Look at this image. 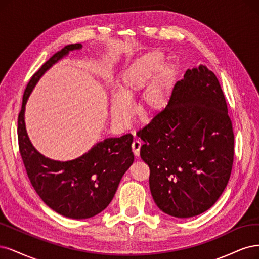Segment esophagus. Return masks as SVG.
Segmentation results:
<instances>
[{"label":"esophagus","mask_w":259,"mask_h":259,"mask_svg":"<svg viewBox=\"0 0 259 259\" xmlns=\"http://www.w3.org/2000/svg\"><path fill=\"white\" fill-rule=\"evenodd\" d=\"M141 146H142V143H141V142H140L139 140H135V141H133V143H132V152H133V154H135L136 157H139V156H140Z\"/></svg>","instance_id":"obj_1"}]
</instances>
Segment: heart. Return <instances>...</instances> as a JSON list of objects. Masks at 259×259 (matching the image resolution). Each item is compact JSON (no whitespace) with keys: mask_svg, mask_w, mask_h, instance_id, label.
I'll return each instance as SVG.
<instances>
[{"mask_svg":"<svg viewBox=\"0 0 259 259\" xmlns=\"http://www.w3.org/2000/svg\"><path fill=\"white\" fill-rule=\"evenodd\" d=\"M160 52H151L140 57L123 71L117 81V95L111 101V116L117 126L127 124L131 117L130 102L138 98L149 79L156 72L153 79L144 90L139 102V111L151 117L164 110L168 103L174 69L171 64L162 62Z\"/></svg>","mask_w":259,"mask_h":259,"instance_id":"b5f03b06","label":"heart"}]
</instances>
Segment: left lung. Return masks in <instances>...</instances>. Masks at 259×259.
Listing matches in <instances>:
<instances>
[{"label":"left lung","mask_w":259,"mask_h":259,"mask_svg":"<svg viewBox=\"0 0 259 259\" xmlns=\"http://www.w3.org/2000/svg\"><path fill=\"white\" fill-rule=\"evenodd\" d=\"M137 136L162 212L193 218L218 201L231 174L235 137L220 81L205 65L186 71L168 105Z\"/></svg>","instance_id":"left-lung-1"}]
</instances>
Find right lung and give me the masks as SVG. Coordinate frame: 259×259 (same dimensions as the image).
I'll list each match as a JSON object with an SVG mask.
<instances>
[{
  "label": "right lung",
  "instance_id": "add662e5",
  "mask_svg": "<svg viewBox=\"0 0 259 259\" xmlns=\"http://www.w3.org/2000/svg\"><path fill=\"white\" fill-rule=\"evenodd\" d=\"M81 48L71 44L49 58L33 74L22 98L18 115L19 152L28 178L40 199L57 213L74 220H85L102 212L111 203L119 182L135 156L133 137L128 133L96 144L82 156L70 161H56L39 154L30 142L24 124V106L33 87L53 64L69 52Z\"/></svg>",
  "mask_w": 259,
  "mask_h": 259
}]
</instances>
